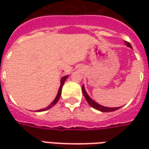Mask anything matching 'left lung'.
<instances>
[{"label": "left lung", "instance_id": "obj_1", "mask_svg": "<svg viewBox=\"0 0 149 149\" xmlns=\"http://www.w3.org/2000/svg\"><path fill=\"white\" fill-rule=\"evenodd\" d=\"M125 45L129 47V48H131L132 49V45H130V43L127 42V41H125ZM82 92H83V94H84V97H85V99L87 100V102L88 103V104L92 106L93 109L97 110H99L100 112H113V111H116V110L119 109L120 107H116V108H108V107H104L102 106V105H100L98 103H97L96 101H94L93 99H91L89 96L88 95L87 93H86V91L84 89V85L82 86Z\"/></svg>", "mask_w": 149, "mask_h": 149}]
</instances>
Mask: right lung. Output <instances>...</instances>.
<instances>
[{"label":"right lung","instance_id":"right-lung-1","mask_svg":"<svg viewBox=\"0 0 149 149\" xmlns=\"http://www.w3.org/2000/svg\"><path fill=\"white\" fill-rule=\"evenodd\" d=\"M67 77H68V76H65V77H63L61 78V86H60V88H59L58 93H57V95H56V98L54 99V100H53L52 103L49 104V106L46 107V108H45V109H42L38 110V112H43V111H45V110L49 109H51L52 107L54 106L57 103V101H58L59 99H60V97H61V89H62V87H63V84H65V80L67 79Z\"/></svg>","mask_w":149,"mask_h":149}]
</instances>
